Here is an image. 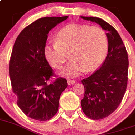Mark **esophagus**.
<instances>
[{
  "label": "esophagus",
  "instance_id": "34e87169",
  "mask_svg": "<svg viewBox=\"0 0 135 135\" xmlns=\"http://www.w3.org/2000/svg\"><path fill=\"white\" fill-rule=\"evenodd\" d=\"M67 83L69 85H73V84H75V81L74 80H72V79H68Z\"/></svg>",
  "mask_w": 135,
  "mask_h": 135
}]
</instances>
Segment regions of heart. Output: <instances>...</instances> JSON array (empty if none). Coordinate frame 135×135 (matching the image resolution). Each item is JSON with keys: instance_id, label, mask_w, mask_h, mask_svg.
Masks as SVG:
<instances>
[{"instance_id": "heart-1", "label": "heart", "mask_w": 135, "mask_h": 135, "mask_svg": "<svg viewBox=\"0 0 135 135\" xmlns=\"http://www.w3.org/2000/svg\"><path fill=\"white\" fill-rule=\"evenodd\" d=\"M108 45L101 27L73 24L60 30L56 41L45 45L44 54L51 66L60 69L69 54L72 58L61 73L74 77L97 69L106 57Z\"/></svg>"}]
</instances>
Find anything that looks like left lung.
Returning <instances> with one entry per match:
<instances>
[{
  "mask_svg": "<svg viewBox=\"0 0 135 135\" xmlns=\"http://www.w3.org/2000/svg\"><path fill=\"white\" fill-rule=\"evenodd\" d=\"M81 17L99 24L107 32L108 54L105 62L92 75L81 81L85 88L81 100L82 110L90 119H101L114 112L122 100L128 83V54L112 26L98 17Z\"/></svg>",
  "mask_w": 135,
  "mask_h": 135,
  "instance_id": "left-lung-1",
  "label": "left lung"
}]
</instances>
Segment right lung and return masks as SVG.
Listing matches in <instances>:
<instances>
[{
  "mask_svg": "<svg viewBox=\"0 0 135 135\" xmlns=\"http://www.w3.org/2000/svg\"><path fill=\"white\" fill-rule=\"evenodd\" d=\"M68 17L38 19L22 30L14 43L9 63L13 92L20 109L35 120L47 121L54 116L61 94L68 86L66 79L61 77L47 84L54 74L44 54L49 32Z\"/></svg>",
  "mask_w": 135,
  "mask_h": 135,
  "instance_id": "add662e5",
  "label": "right lung"
}]
</instances>
